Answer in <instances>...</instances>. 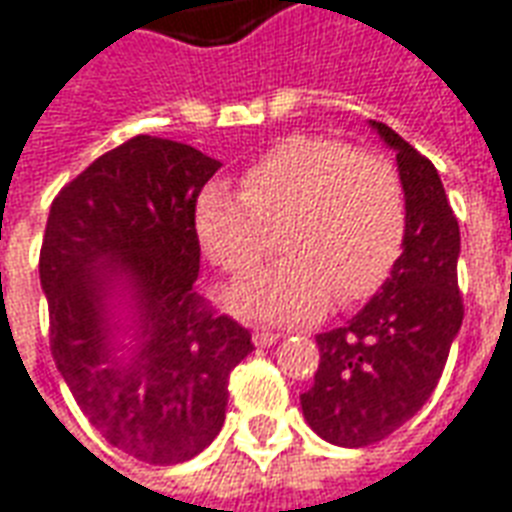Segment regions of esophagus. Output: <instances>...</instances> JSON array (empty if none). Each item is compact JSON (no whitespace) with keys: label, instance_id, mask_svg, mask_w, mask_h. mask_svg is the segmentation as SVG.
<instances>
[{"label":"esophagus","instance_id":"1","mask_svg":"<svg viewBox=\"0 0 512 512\" xmlns=\"http://www.w3.org/2000/svg\"><path fill=\"white\" fill-rule=\"evenodd\" d=\"M279 336H282V333H279V331H268V328H257V331L252 333V342H255L257 347H271V344L279 342Z\"/></svg>","mask_w":512,"mask_h":512}]
</instances>
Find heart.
<instances>
[{
	"mask_svg": "<svg viewBox=\"0 0 512 512\" xmlns=\"http://www.w3.org/2000/svg\"><path fill=\"white\" fill-rule=\"evenodd\" d=\"M192 225L203 255L227 274H246L271 249L285 252L222 295L244 320H306L331 301L372 295L399 260L407 198L396 165L339 140L287 138L246 170L241 192L211 181Z\"/></svg>",
	"mask_w": 512,
	"mask_h": 512,
	"instance_id": "b5f03b06",
	"label": "heart"
}]
</instances>
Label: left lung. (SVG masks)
Here are the masks:
<instances>
[{
    "mask_svg": "<svg viewBox=\"0 0 512 512\" xmlns=\"http://www.w3.org/2000/svg\"><path fill=\"white\" fill-rule=\"evenodd\" d=\"M369 124L396 151L407 233L380 293L347 325L317 333L320 366L301 410L339 448L380 442L429 401L464 320L461 236L437 168L388 124Z\"/></svg>",
    "mask_w": 512,
    "mask_h": 512,
    "instance_id": "obj_1",
    "label": "left lung"
}]
</instances>
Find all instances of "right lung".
Segmentation results:
<instances>
[{
	"label": "right lung",
	"mask_w": 512,
	"mask_h": 512,
	"mask_svg": "<svg viewBox=\"0 0 512 512\" xmlns=\"http://www.w3.org/2000/svg\"><path fill=\"white\" fill-rule=\"evenodd\" d=\"M219 168L187 143L135 135L70 181L45 225L56 369L94 429L146 464H181L214 442L230 372L255 350L192 290V211Z\"/></svg>",
	"instance_id": "obj_1"
}]
</instances>
